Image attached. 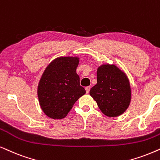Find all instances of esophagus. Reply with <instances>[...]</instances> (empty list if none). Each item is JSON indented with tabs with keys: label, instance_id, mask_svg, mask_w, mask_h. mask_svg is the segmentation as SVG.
<instances>
[{
	"label": "esophagus",
	"instance_id": "esophagus-1",
	"mask_svg": "<svg viewBox=\"0 0 160 160\" xmlns=\"http://www.w3.org/2000/svg\"><path fill=\"white\" fill-rule=\"evenodd\" d=\"M90 89H91V87L90 86L86 87V93H89V91H90Z\"/></svg>",
	"mask_w": 160,
	"mask_h": 160
}]
</instances>
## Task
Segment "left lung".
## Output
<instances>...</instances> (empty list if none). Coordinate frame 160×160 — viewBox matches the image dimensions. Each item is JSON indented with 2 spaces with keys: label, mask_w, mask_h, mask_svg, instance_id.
I'll use <instances>...</instances> for the list:
<instances>
[{
  "label": "left lung",
  "mask_w": 160,
  "mask_h": 160,
  "mask_svg": "<svg viewBox=\"0 0 160 160\" xmlns=\"http://www.w3.org/2000/svg\"><path fill=\"white\" fill-rule=\"evenodd\" d=\"M90 95L107 116H120L130 103L131 89L127 76L115 65L105 64L97 69V83Z\"/></svg>",
  "instance_id": "1"
}]
</instances>
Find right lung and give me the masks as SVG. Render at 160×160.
Listing matches in <instances>:
<instances>
[{
	"instance_id": "right-lung-1",
	"label": "right lung",
	"mask_w": 160,
	"mask_h": 160,
	"mask_svg": "<svg viewBox=\"0 0 160 160\" xmlns=\"http://www.w3.org/2000/svg\"><path fill=\"white\" fill-rule=\"evenodd\" d=\"M79 59L60 57L44 70L38 86V97L42 110L53 119L65 118L86 90L80 85L76 72Z\"/></svg>"
}]
</instances>
